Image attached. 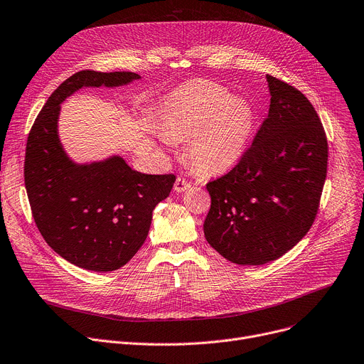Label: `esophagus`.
<instances>
[{
	"label": "esophagus",
	"mask_w": 364,
	"mask_h": 364,
	"mask_svg": "<svg viewBox=\"0 0 364 364\" xmlns=\"http://www.w3.org/2000/svg\"><path fill=\"white\" fill-rule=\"evenodd\" d=\"M191 188V182L188 181V179H185V178H182V176H179L178 179H176V182H175V191L176 192H183V191H186V189H189Z\"/></svg>",
	"instance_id": "1"
}]
</instances>
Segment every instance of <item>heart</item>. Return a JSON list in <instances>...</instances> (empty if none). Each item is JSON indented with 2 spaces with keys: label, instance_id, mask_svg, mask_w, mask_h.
<instances>
[{
  "label": "heart",
  "instance_id": "b5f03b06",
  "mask_svg": "<svg viewBox=\"0 0 364 364\" xmlns=\"http://www.w3.org/2000/svg\"><path fill=\"white\" fill-rule=\"evenodd\" d=\"M255 125V112L240 96H229L211 81L179 89L164 110L163 135L172 141L188 136V156L204 173L228 171L243 154Z\"/></svg>",
  "mask_w": 364,
  "mask_h": 364
}]
</instances>
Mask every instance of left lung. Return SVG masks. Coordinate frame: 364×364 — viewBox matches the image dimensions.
Masks as SVG:
<instances>
[{"mask_svg":"<svg viewBox=\"0 0 364 364\" xmlns=\"http://www.w3.org/2000/svg\"><path fill=\"white\" fill-rule=\"evenodd\" d=\"M271 105L237 164L207 183V242L239 265L283 257L312 228L326 178L328 141L307 97L267 75Z\"/></svg>","mask_w":364,"mask_h":364,"instance_id":"1","label":"left lung"}]
</instances>
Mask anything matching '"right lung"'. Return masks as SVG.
<instances>
[{
    "mask_svg": "<svg viewBox=\"0 0 364 364\" xmlns=\"http://www.w3.org/2000/svg\"><path fill=\"white\" fill-rule=\"evenodd\" d=\"M139 75L82 70L55 90L27 136L24 185L36 226L68 262L97 272L125 265L143 246L154 207L169 197L176 176L132 171L119 156L73 163L58 138L61 103L81 87H117Z\"/></svg>",
    "mask_w": 364,
    "mask_h": 364,
    "instance_id": "add662e5",
    "label": "right lung"
}]
</instances>
